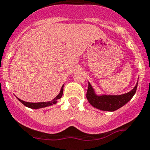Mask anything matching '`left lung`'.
<instances>
[{
  "mask_svg": "<svg viewBox=\"0 0 150 150\" xmlns=\"http://www.w3.org/2000/svg\"><path fill=\"white\" fill-rule=\"evenodd\" d=\"M138 81L130 92L122 95H97L92 85L88 82L86 98L90 104L96 109L113 112L119 109L131 100L136 92Z\"/></svg>",
  "mask_w": 150,
  "mask_h": 150,
  "instance_id": "left-lung-1",
  "label": "left lung"
}]
</instances>
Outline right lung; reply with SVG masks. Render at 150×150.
Listing matches in <instances>:
<instances>
[{
	"mask_svg": "<svg viewBox=\"0 0 150 150\" xmlns=\"http://www.w3.org/2000/svg\"><path fill=\"white\" fill-rule=\"evenodd\" d=\"M63 87H64V85H63L62 88H61L59 94L56 96L55 98H53L52 101H49V102H44V103H27V102H24V101L20 99V98H18V100L20 101L21 103H22L23 105H24L26 107H28V108H30V109H41V108H45V107L50 106V105L56 104L58 99H60V98H62V96L63 95Z\"/></svg>",
	"mask_w": 150,
	"mask_h": 150,
	"instance_id": "obj_1",
	"label": "right lung"
}]
</instances>
